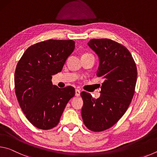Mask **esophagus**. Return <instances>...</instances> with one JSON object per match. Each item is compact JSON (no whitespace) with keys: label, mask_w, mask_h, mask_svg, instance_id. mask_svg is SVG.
Returning a JSON list of instances; mask_svg holds the SVG:
<instances>
[{"label":"esophagus","mask_w":157,"mask_h":157,"mask_svg":"<svg viewBox=\"0 0 157 157\" xmlns=\"http://www.w3.org/2000/svg\"><path fill=\"white\" fill-rule=\"evenodd\" d=\"M80 95V91L79 89H75V96L79 97Z\"/></svg>","instance_id":"1"}]
</instances>
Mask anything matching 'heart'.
I'll use <instances>...</instances> for the list:
<instances>
[{
  "instance_id": "obj_1",
  "label": "heart",
  "mask_w": 157,
  "mask_h": 157,
  "mask_svg": "<svg viewBox=\"0 0 157 157\" xmlns=\"http://www.w3.org/2000/svg\"><path fill=\"white\" fill-rule=\"evenodd\" d=\"M85 55H86V54H85Z\"/></svg>"
}]
</instances>
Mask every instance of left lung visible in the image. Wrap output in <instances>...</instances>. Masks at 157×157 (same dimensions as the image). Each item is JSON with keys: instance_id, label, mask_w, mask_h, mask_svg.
<instances>
[{"instance_id": "8db88e82", "label": "left lung", "mask_w": 157, "mask_h": 157, "mask_svg": "<svg viewBox=\"0 0 157 157\" xmlns=\"http://www.w3.org/2000/svg\"><path fill=\"white\" fill-rule=\"evenodd\" d=\"M88 46L99 58L97 75L104 82L98 99L81 93L82 117L89 129L102 132L115 124L127 111L134 94L137 69L131 53L118 42L94 39Z\"/></svg>"}]
</instances>
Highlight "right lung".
Segmentation results:
<instances>
[{"label":"right lung","mask_w":157,"mask_h":157,"mask_svg":"<svg viewBox=\"0 0 157 157\" xmlns=\"http://www.w3.org/2000/svg\"><path fill=\"white\" fill-rule=\"evenodd\" d=\"M75 49L73 40H50L25 50L14 73L15 93L23 112L34 127L50 129L57 125L75 89L52 85V76L62 71Z\"/></svg>","instance_id":"obj_1"}]
</instances>
